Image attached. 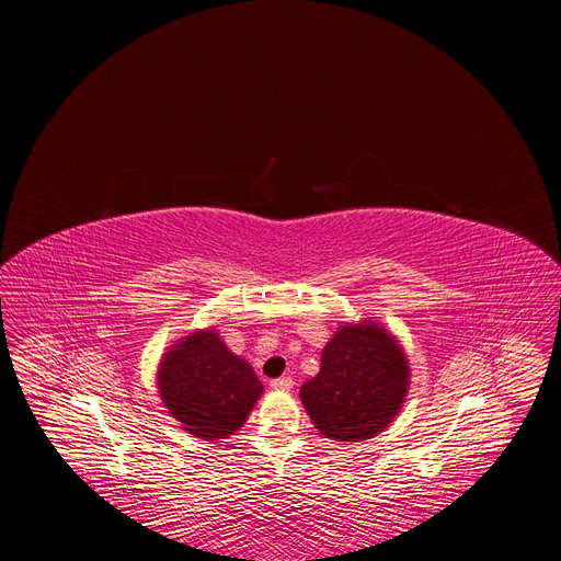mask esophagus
<instances>
[{"instance_id":"obj_1","label":"esophagus","mask_w":561,"mask_h":561,"mask_svg":"<svg viewBox=\"0 0 561 561\" xmlns=\"http://www.w3.org/2000/svg\"><path fill=\"white\" fill-rule=\"evenodd\" d=\"M293 377H279V379H273L271 381V386L275 388V390H290L293 388Z\"/></svg>"}]
</instances>
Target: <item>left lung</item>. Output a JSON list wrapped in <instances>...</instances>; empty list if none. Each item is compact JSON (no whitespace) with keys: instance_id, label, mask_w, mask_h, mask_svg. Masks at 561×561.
Listing matches in <instances>:
<instances>
[{"instance_id":"8db88e82","label":"left lung","mask_w":561,"mask_h":561,"mask_svg":"<svg viewBox=\"0 0 561 561\" xmlns=\"http://www.w3.org/2000/svg\"><path fill=\"white\" fill-rule=\"evenodd\" d=\"M409 359L375 322L342 327L322 351V368L299 388L319 433L364 442L386 431L409 392Z\"/></svg>"}]
</instances>
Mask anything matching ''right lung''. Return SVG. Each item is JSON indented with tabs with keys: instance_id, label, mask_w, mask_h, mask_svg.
<instances>
[{
	"instance_id": "obj_1",
	"label": "right lung",
	"mask_w": 561,
	"mask_h": 561,
	"mask_svg": "<svg viewBox=\"0 0 561 561\" xmlns=\"http://www.w3.org/2000/svg\"><path fill=\"white\" fill-rule=\"evenodd\" d=\"M157 388L169 413L195 437L226 439L244 426L264 386L215 331L180 340L159 364Z\"/></svg>"
}]
</instances>
